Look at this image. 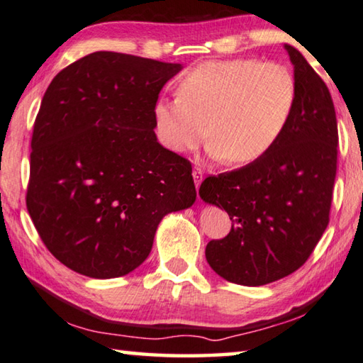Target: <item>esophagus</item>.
Instances as JSON below:
<instances>
[{
	"mask_svg": "<svg viewBox=\"0 0 363 363\" xmlns=\"http://www.w3.org/2000/svg\"><path fill=\"white\" fill-rule=\"evenodd\" d=\"M193 179H194V183H196V188L199 189L201 183H202V180H203V172H202V170H201L199 167H194V170H193Z\"/></svg>",
	"mask_w": 363,
	"mask_h": 363,
	"instance_id": "1",
	"label": "esophagus"
}]
</instances>
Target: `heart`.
<instances>
[{
    "instance_id": "heart-1",
    "label": "heart",
    "mask_w": 363,
    "mask_h": 363,
    "mask_svg": "<svg viewBox=\"0 0 363 363\" xmlns=\"http://www.w3.org/2000/svg\"><path fill=\"white\" fill-rule=\"evenodd\" d=\"M296 102V79L283 65L252 58L205 61L183 75L179 96L155 102L153 120L170 152H191L210 134L211 158L246 164L275 147Z\"/></svg>"
}]
</instances>
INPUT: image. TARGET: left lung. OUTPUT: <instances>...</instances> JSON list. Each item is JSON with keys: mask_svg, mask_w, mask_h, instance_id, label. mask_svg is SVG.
<instances>
[{"mask_svg": "<svg viewBox=\"0 0 363 363\" xmlns=\"http://www.w3.org/2000/svg\"><path fill=\"white\" fill-rule=\"evenodd\" d=\"M297 84L292 118L270 152L207 177L202 201L228 211L230 232L205 257L230 283L262 286L300 269L329 224L338 128L329 88L296 47L284 44Z\"/></svg>", "mask_w": 363, "mask_h": 363, "instance_id": "8db88e82", "label": "left lung"}]
</instances>
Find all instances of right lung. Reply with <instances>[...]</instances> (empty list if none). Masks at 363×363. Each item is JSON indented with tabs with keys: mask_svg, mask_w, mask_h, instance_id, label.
Listing matches in <instances>:
<instances>
[{
	"mask_svg": "<svg viewBox=\"0 0 363 363\" xmlns=\"http://www.w3.org/2000/svg\"><path fill=\"white\" fill-rule=\"evenodd\" d=\"M182 65L94 52L60 71L34 121L26 208L67 269L117 278L145 261L158 224L191 207V162L156 139L153 107Z\"/></svg>",
	"mask_w": 363,
	"mask_h": 363,
	"instance_id": "add662e5",
	"label": "right lung"
}]
</instances>
